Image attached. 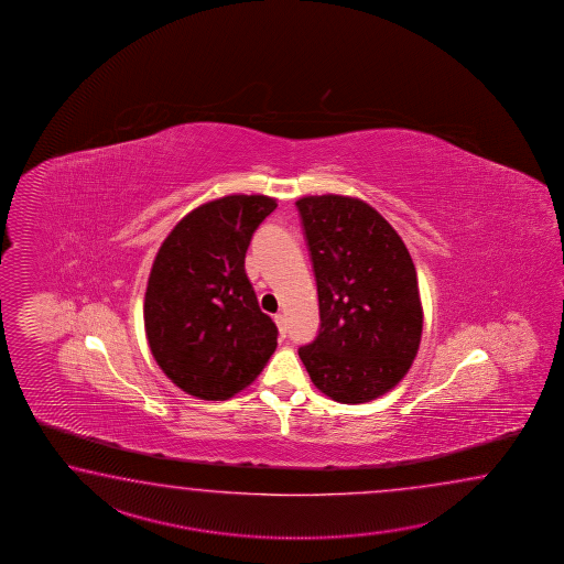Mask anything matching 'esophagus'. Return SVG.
Wrapping results in <instances>:
<instances>
[{
    "label": "esophagus",
    "mask_w": 564,
    "mask_h": 564,
    "mask_svg": "<svg viewBox=\"0 0 564 564\" xmlns=\"http://www.w3.org/2000/svg\"><path fill=\"white\" fill-rule=\"evenodd\" d=\"M274 321H276L280 336H282V338H286V316H284V314H276V316H274Z\"/></svg>",
    "instance_id": "1"
}]
</instances>
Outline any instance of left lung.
Here are the masks:
<instances>
[{"instance_id":"left-lung-1","label":"left lung","mask_w":564,"mask_h":564,"mask_svg":"<svg viewBox=\"0 0 564 564\" xmlns=\"http://www.w3.org/2000/svg\"><path fill=\"white\" fill-rule=\"evenodd\" d=\"M296 207L321 311V330L300 359L324 395L367 403L391 391L417 355L415 265L391 224L360 199L308 195Z\"/></svg>"}]
</instances>
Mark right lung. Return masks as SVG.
Here are the masks:
<instances>
[{
  "instance_id": "add662e5",
  "label": "right lung",
  "mask_w": 564,
  "mask_h": 564,
  "mask_svg": "<svg viewBox=\"0 0 564 564\" xmlns=\"http://www.w3.org/2000/svg\"><path fill=\"white\" fill-rule=\"evenodd\" d=\"M268 195H226L171 229L144 292V333L161 371L185 393L221 401L264 369L278 328L260 311L243 260L276 209Z\"/></svg>"
}]
</instances>
